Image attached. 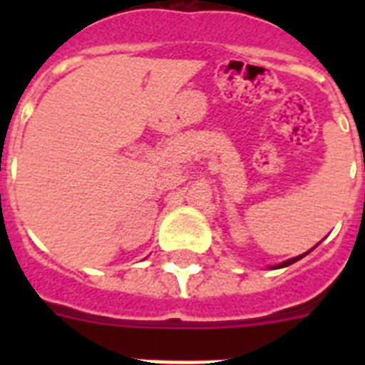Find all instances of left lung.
Returning a JSON list of instances; mask_svg holds the SVG:
<instances>
[{"instance_id": "1", "label": "left lung", "mask_w": 365, "mask_h": 365, "mask_svg": "<svg viewBox=\"0 0 365 365\" xmlns=\"http://www.w3.org/2000/svg\"><path fill=\"white\" fill-rule=\"evenodd\" d=\"M312 250V248H311ZM311 250H309V252H311ZM309 252H305V254H302V256H296V257H291V259H287V261H283V263H279V265H276V267H272V269H283V267H289V265H292V263H296V261L298 259H302V257H305L307 256Z\"/></svg>"}]
</instances>
